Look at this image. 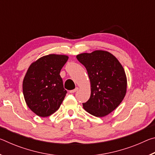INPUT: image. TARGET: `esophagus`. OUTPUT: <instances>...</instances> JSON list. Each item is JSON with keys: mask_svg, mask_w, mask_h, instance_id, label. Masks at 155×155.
<instances>
[{"mask_svg": "<svg viewBox=\"0 0 155 155\" xmlns=\"http://www.w3.org/2000/svg\"><path fill=\"white\" fill-rule=\"evenodd\" d=\"M78 90V87H76L75 89H74V90H70V93H74V92H76V91H77Z\"/></svg>", "mask_w": 155, "mask_h": 155, "instance_id": "1", "label": "esophagus"}]
</instances>
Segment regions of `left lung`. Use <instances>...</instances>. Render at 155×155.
<instances>
[{"mask_svg":"<svg viewBox=\"0 0 155 155\" xmlns=\"http://www.w3.org/2000/svg\"><path fill=\"white\" fill-rule=\"evenodd\" d=\"M78 61L85 67L91 84L90 98L84 109L96 117H104L122 103L127 93V76L116 57L104 51L81 53Z\"/></svg>","mask_w":155,"mask_h":155,"instance_id":"8db88e82","label":"left lung"}]
</instances>
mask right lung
Here are the masks:
<instances>
[{"label": "right lung", "instance_id": "add662e5", "mask_svg": "<svg viewBox=\"0 0 155 155\" xmlns=\"http://www.w3.org/2000/svg\"><path fill=\"white\" fill-rule=\"evenodd\" d=\"M68 57L51 54L32 63L23 80L25 100L31 111L48 117L59 108L67 93L60 76Z\"/></svg>", "mask_w": 155, "mask_h": 155}]
</instances>
